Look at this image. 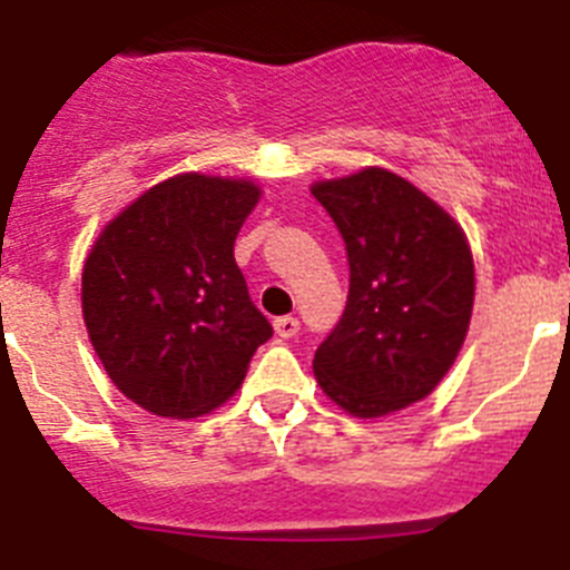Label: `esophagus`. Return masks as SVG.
<instances>
[{"mask_svg": "<svg viewBox=\"0 0 570 570\" xmlns=\"http://www.w3.org/2000/svg\"><path fill=\"white\" fill-rule=\"evenodd\" d=\"M274 328L282 340H291V336L299 334V320L296 316H276Z\"/></svg>", "mask_w": 570, "mask_h": 570, "instance_id": "1", "label": "esophagus"}]
</instances>
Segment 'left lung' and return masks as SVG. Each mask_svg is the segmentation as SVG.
<instances>
[{
    "label": "left lung",
    "instance_id": "obj_1",
    "mask_svg": "<svg viewBox=\"0 0 570 570\" xmlns=\"http://www.w3.org/2000/svg\"><path fill=\"white\" fill-rule=\"evenodd\" d=\"M311 194L342 234L351 268L342 320L314 354L322 391L362 420L425 400L471 322L465 234L391 170L365 168Z\"/></svg>",
    "mask_w": 570,
    "mask_h": 570
}]
</instances>
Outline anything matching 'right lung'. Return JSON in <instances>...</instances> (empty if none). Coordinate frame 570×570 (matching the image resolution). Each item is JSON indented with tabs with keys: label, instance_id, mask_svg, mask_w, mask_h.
<instances>
[{
	"label": "right lung",
	"instance_id": "add662e5",
	"mask_svg": "<svg viewBox=\"0 0 570 570\" xmlns=\"http://www.w3.org/2000/svg\"><path fill=\"white\" fill-rule=\"evenodd\" d=\"M256 199L245 179L174 176L116 216L85 259L94 351L150 414L188 420L223 405L274 334L234 259Z\"/></svg>",
	"mask_w": 570,
	"mask_h": 570
}]
</instances>
